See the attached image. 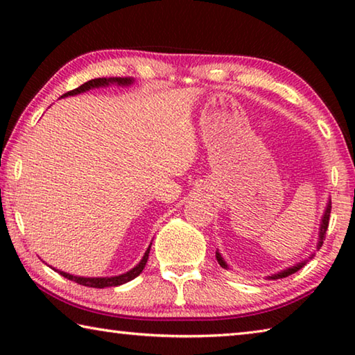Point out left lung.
I'll return each instance as SVG.
<instances>
[{
	"mask_svg": "<svg viewBox=\"0 0 355 355\" xmlns=\"http://www.w3.org/2000/svg\"><path fill=\"white\" fill-rule=\"evenodd\" d=\"M330 209H332V205H330V202H329V203H327V207H326V209H324V214H322V219H321V227H320V241H318V245H316L318 249L321 248V245H322V239L326 238V232H327V227H329V218H330ZM310 258H311V257H310ZM216 260H218V263L220 264L222 268H227V263L224 261V258L220 257L219 252H216ZM305 263H307V261H302V263L294 264V266H291V268H286V269H284V271H280L279 274H274V275H271V277H269V279L275 280V279H284V277H288V275H291V274H294V272H297L299 269L302 268Z\"/></svg>",
	"mask_w": 355,
	"mask_h": 355,
	"instance_id": "1",
	"label": "left lung"
}]
</instances>
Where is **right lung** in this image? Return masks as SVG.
<instances>
[{
  "mask_svg": "<svg viewBox=\"0 0 355 355\" xmlns=\"http://www.w3.org/2000/svg\"><path fill=\"white\" fill-rule=\"evenodd\" d=\"M133 81H135L133 78H95V80H91V81L81 84L80 87L73 89V91L64 94L62 97H69V95H76V94L86 92V91H89V89H94V87L110 86V84H119V86H130V84H133ZM148 254H150V245H148L146 254H144L139 264H136V266L131 269V271L116 275V277H78V275H71V274L62 272V271H58V272L64 275L65 279H69L71 282H76V284L84 285V286H91V288L119 286V285H123V284H127V282L136 279L137 275L142 272V269L146 268V263L148 260ZM55 271H56V269H55Z\"/></svg>",
  "mask_w": 355,
  "mask_h": 355,
  "instance_id": "1",
  "label": "right lung"
}]
</instances>
